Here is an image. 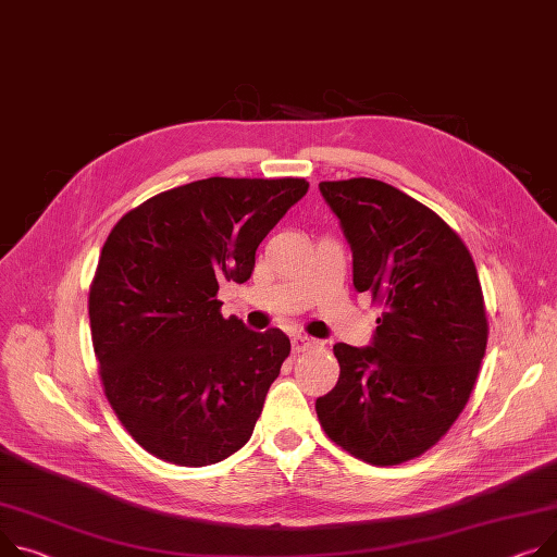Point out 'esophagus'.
<instances>
[{
    "mask_svg": "<svg viewBox=\"0 0 557 557\" xmlns=\"http://www.w3.org/2000/svg\"><path fill=\"white\" fill-rule=\"evenodd\" d=\"M315 345H318V343H315L313 338L302 336V333H295V336L290 338V347H293L295 354H300V351H305V349H309V347H315Z\"/></svg>",
    "mask_w": 557,
    "mask_h": 557,
    "instance_id": "esophagus-1",
    "label": "esophagus"
}]
</instances>
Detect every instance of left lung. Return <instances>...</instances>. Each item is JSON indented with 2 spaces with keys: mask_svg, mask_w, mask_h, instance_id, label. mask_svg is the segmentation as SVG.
I'll return each instance as SVG.
<instances>
[{
  "mask_svg": "<svg viewBox=\"0 0 557 557\" xmlns=\"http://www.w3.org/2000/svg\"><path fill=\"white\" fill-rule=\"evenodd\" d=\"M351 246L354 286L383 305L372 345H333L336 387L315 400L326 436L374 466L421 457L474 387L488 320L466 244L436 212L376 178L322 181Z\"/></svg>",
  "mask_w": 557,
  "mask_h": 557,
  "instance_id": "obj_1",
  "label": "left lung"
}]
</instances>
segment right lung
Returning a JSON list of instances; mask_svg holds the SVG:
<instances>
[{"instance_id": "right-lung-1", "label": "right lung", "mask_w": 557, "mask_h": 557, "mask_svg": "<svg viewBox=\"0 0 557 557\" xmlns=\"http://www.w3.org/2000/svg\"><path fill=\"white\" fill-rule=\"evenodd\" d=\"M309 190L305 178L210 176L129 210L89 288L104 396L147 453L210 466L237 453L290 354L280 329L221 315L219 284H244L255 250Z\"/></svg>"}]
</instances>
